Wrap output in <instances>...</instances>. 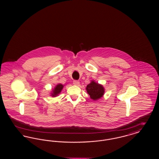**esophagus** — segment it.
<instances>
[{
	"label": "esophagus",
	"instance_id": "1",
	"mask_svg": "<svg viewBox=\"0 0 159 159\" xmlns=\"http://www.w3.org/2000/svg\"><path fill=\"white\" fill-rule=\"evenodd\" d=\"M73 84L76 86H79L80 84V82L79 80H74L73 81Z\"/></svg>",
	"mask_w": 159,
	"mask_h": 159
}]
</instances>
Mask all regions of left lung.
Instances as JSON below:
<instances>
[{"label":"left lung","mask_w":159,"mask_h":159,"mask_svg":"<svg viewBox=\"0 0 159 159\" xmlns=\"http://www.w3.org/2000/svg\"><path fill=\"white\" fill-rule=\"evenodd\" d=\"M88 93L90 95V97L93 100H97L101 98L104 93V88L102 85L95 81L92 80L91 83L87 85L86 88Z\"/></svg>","instance_id":"left-lung-1"}]
</instances>
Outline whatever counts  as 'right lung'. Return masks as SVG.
<instances>
[{
	"instance_id": "1",
	"label": "right lung",
	"mask_w": 159,
	"mask_h": 159,
	"mask_svg": "<svg viewBox=\"0 0 159 159\" xmlns=\"http://www.w3.org/2000/svg\"><path fill=\"white\" fill-rule=\"evenodd\" d=\"M63 87H64V86H63L62 84H61V83L58 84L54 88V89H53V90H52V93H51V96L53 97H57V95H58V94L60 93V92H61V91H62Z\"/></svg>"
}]
</instances>
